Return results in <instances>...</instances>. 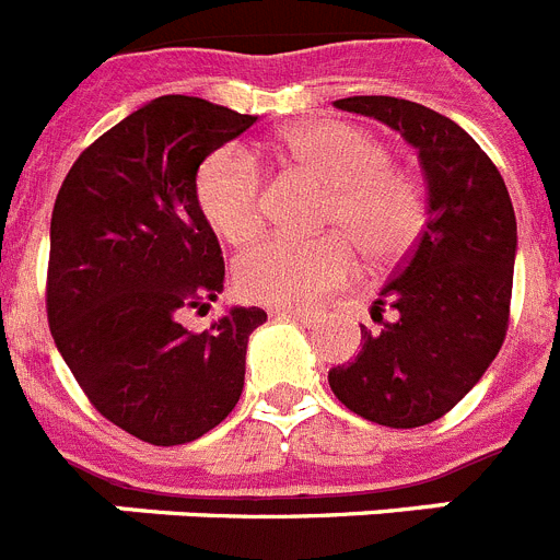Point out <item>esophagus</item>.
Listing matches in <instances>:
<instances>
[{"mask_svg": "<svg viewBox=\"0 0 560 560\" xmlns=\"http://www.w3.org/2000/svg\"><path fill=\"white\" fill-rule=\"evenodd\" d=\"M277 314H280V317L294 319V323H300V326H312L314 319H317V314L314 312H300V308H277Z\"/></svg>", "mask_w": 560, "mask_h": 560, "instance_id": "34e87169", "label": "esophagus"}]
</instances>
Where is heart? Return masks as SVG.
<instances>
[{"mask_svg": "<svg viewBox=\"0 0 560 560\" xmlns=\"http://www.w3.org/2000/svg\"><path fill=\"white\" fill-rule=\"evenodd\" d=\"M283 155L298 170L331 186L323 223L342 234L314 241L275 237L237 260L234 283L252 303L308 308L357 269V255L390 262L422 234L428 200L408 172L396 170L380 138L342 121L303 124L283 138ZM195 200L209 226L234 246H246L266 226L260 166L241 147H223L200 164Z\"/></svg>", "mask_w": 560, "mask_h": 560, "instance_id": "heart-1", "label": "heart"}]
</instances>
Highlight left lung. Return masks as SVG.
I'll return each mask as SVG.
<instances>
[{
    "instance_id": "obj_1",
    "label": "left lung",
    "mask_w": 560,
    "mask_h": 560,
    "mask_svg": "<svg viewBox=\"0 0 560 560\" xmlns=\"http://www.w3.org/2000/svg\"><path fill=\"white\" fill-rule=\"evenodd\" d=\"M339 109L371 116L413 143L428 180V221L362 326L357 360L328 371L339 402L385 428H422L481 380L510 326L515 212L501 172L456 121L394 95H351ZM388 304L394 320H382Z\"/></svg>"
}]
</instances>
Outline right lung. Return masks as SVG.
Here are the masks:
<instances>
[{
  "instance_id": "obj_1",
  "label": "right lung",
  "mask_w": 560,
  "mask_h": 560,
  "mask_svg": "<svg viewBox=\"0 0 560 560\" xmlns=\"http://www.w3.org/2000/svg\"><path fill=\"white\" fill-rule=\"evenodd\" d=\"M257 121L192 95H161L75 158L56 195L47 323L93 408L172 447L221 424L241 399L262 308L207 331L180 314L223 291V255L195 200L198 166Z\"/></svg>"
}]
</instances>
